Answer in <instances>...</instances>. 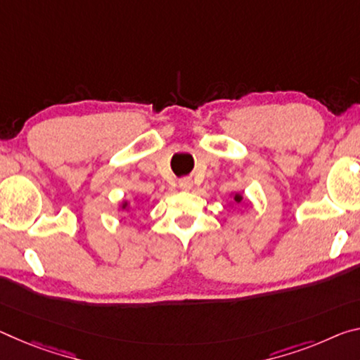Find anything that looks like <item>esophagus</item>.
<instances>
[{
    "instance_id": "obj_1",
    "label": "esophagus",
    "mask_w": 360,
    "mask_h": 360,
    "mask_svg": "<svg viewBox=\"0 0 360 360\" xmlns=\"http://www.w3.org/2000/svg\"><path fill=\"white\" fill-rule=\"evenodd\" d=\"M192 186H193V182H192L191 178H182V179H179V187H181L182 191H191Z\"/></svg>"
}]
</instances>
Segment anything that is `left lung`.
<instances>
[{
    "label": "left lung",
    "mask_w": 360,
    "mask_h": 360,
    "mask_svg": "<svg viewBox=\"0 0 360 360\" xmlns=\"http://www.w3.org/2000/svg\"><path fill=\"white\" fill-rule=\"evenodd\" d=\"M233 202H236L237 205L243 203V195H242V193H236V195H233Z\"/></svg>",
    "instance_id": "8db88e82"
}]
</instances>
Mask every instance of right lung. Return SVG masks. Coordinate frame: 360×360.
Masks as SVG:
<instances>
[{
	"instance_id": "obj_1",
	"label": "right lung",
	"mask_w": 360,
	"mask_h": 360,
	"mask_svg": "<svg viewBox=\"0 0 360 360\" xmlns=\"http://www.w3.org/2000/svg\"><path fill=\"white\" fill-rule=\"evenodd\" d=\"M122 208H123V210L128 208V202H123V203H122Z\"/></svg>"
}]
</instances>
